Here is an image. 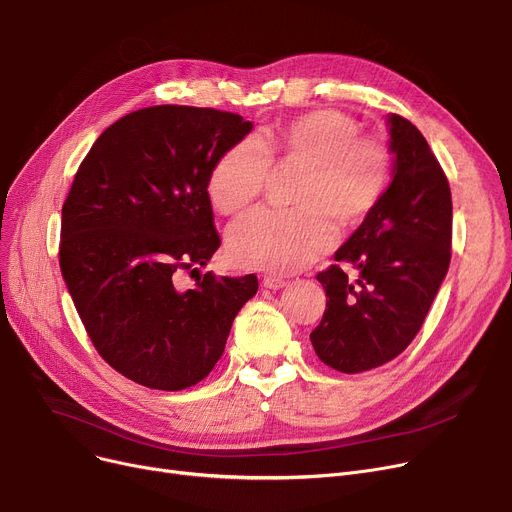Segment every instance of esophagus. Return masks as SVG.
Segmentation results:
<instances>
[{
  "label": "esophagus",
  "mask_w": 512,
  "mask_h": 512,
  "mask_svg": "<svg viewBox=\"0 0 512 512\" xmlns=\"http://www.w3.org/2000/svg\"><path fill=\"white\" fill-rule=\"evenodd\" d=\"M263 286L270 288V290H280V288L286 286V280L280 278V276H272V274H270V276L263 278Z\"/></svg>",
  "instance_id": "1"
}]
</instances>
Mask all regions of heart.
<instances>
[{
    "label": "heart",
    "instance_id": "1",
    "mask_svg": "<svg viewBox=\"0 0 512 512\" xmlns=\"http://www.w3.org/2000/svg\"><path fill=\"white\" fill-rule=\"evenodd\" d=\"M280 166L303 172L294 209H257L230 226L226 249L240 267L297 272L334 247L338 228L363 224L388 193L392 149L361 137V124L338 110H313L282 122L272 141L242 139L215 161L207 197L215 211L236 215L255 203Z\"/></svg>",
    "mask_w": 512,
    "mask_h": 512
}]
</instances>
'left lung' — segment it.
<instances>
[{
  "mask_svg": "<svg viewBox=\"0 0 512 512\" xmlns=\"http://www.w3.org/2000/svg\"><path fill=\"white\" fill-rule=\"evenodd\" d=\"M394 176L388 193L319 272L326 311L311 332L317 357L342 373H361L398 357L413 342L448 272L452 199L448 178L423 134L392 114Z\"/></svg>",
  "mask_w": 512,
  "mask_h": 512,
  "instance_id": "1",
  "label": "left lung"
}]
</instances>
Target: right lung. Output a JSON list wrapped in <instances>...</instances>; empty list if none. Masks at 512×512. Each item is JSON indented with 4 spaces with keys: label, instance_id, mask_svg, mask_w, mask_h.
Instances as JSON below:
<instances>
[{
    "label": "right lung",
    "instance_id": "obj_1",
    "mask_svg": "<svg viewBox=\"0 0 512 512\" xmlns=\"http://www.w3.org/2000/svg\"><path fill=\"white\" fill-rule=\"evenodd\" d=\"M251 128L211 107H145L105 128L74 176L60 267L97 353L132 382L168 392L199 384L255 297V274L207 272L176 286L220 247L207 178Z\"/></svg>",
    "mask_w": 512,
    "mask_h": 512
}]
</instances>
